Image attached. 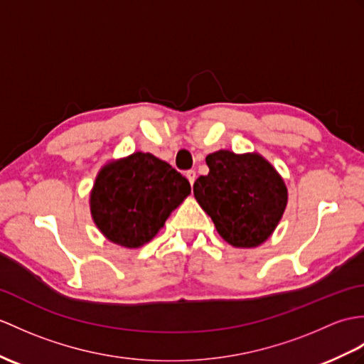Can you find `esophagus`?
Listing matches in <instances>:
<instances>
[{
  "mask_svg": "<svg viewBox=\"0 0 364 364\" xmlns=\"http://www.w3.org/2000/svg\"><path fill=\"white\" fill-rule=\"evenodd\" d=\"M186 176H188V180H189L191 186L193 184V181H196V178H197V175H196V171H188V172H186Z\"/></svg>",
  "mask_w": 364,
  "mask_h": 364,
  "instance_id": "esophagus-1",
  "label": "esophagus"
}]
</instances>
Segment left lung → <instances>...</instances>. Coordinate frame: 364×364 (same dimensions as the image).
Wrapping results in <instances>:
<instances>
[{
  "label": "left lung",
  "mask_w": 364,
  "mask_h": 364,
  "mask_svg": "<svg viewBox=\"0 0 364 364\" xmlns=\"http://www.w3.org/2000/svg\"><path fill=\"white\" fill-rule=\"evenodd\" d=\"M208 175L193 183V196L213 218L218 234L232 247L265 242L287 206L281 176L259 155L218 150L206 156Z\"/></svg>",
  "instance_id": "obj_1"
}]
</instances>
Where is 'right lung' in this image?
Listing matches in <instances>:
<instances>
[{
    "label": "right lung",
    "mask_w": 364,
    "mask_h": 364,
    "mask_svg": "<svg viewBox=\"0 0 364 364\" xmlns=\"http://www.w3.org/2000/svg\"><path fill=\"white\" fill-rule=\"evenodd\" d=\"M191 193L186 176L150 154L105 166L91 192V214L108 240L139 248Z\"/></svg>",
    "instance_id": "obj_1"
}]
</instances>
